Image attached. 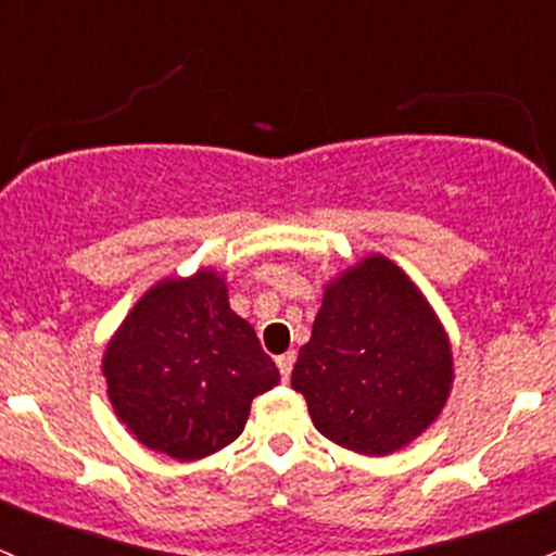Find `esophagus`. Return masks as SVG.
Masks as SVG:
<instances>
[{
    "mask_svg": "<svg viewBox=\"0 0 556 556\" xmlns=\"http://www.w3.org/2000/svg\"><path fill=\"white\" fill-rule=\"evenodd\" d=\"M293 363H295L293 352H288V355H279L277 357V366H279V374H282V382H288V379H290V371H293Z\"/></svg>",
    "mask_w": 556,
    "mask_h": 556,
    "instance_id": "obj_1",
    "label": "esophagus"
}]
</instances>
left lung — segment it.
Masks as SVG:
<instances>
[{
    "label": "left lung",
    "mask_w": 556,
    "mask_h": 556,
    "mask_svg": "<svg viewBox=\"0 0 556 556\" xmlns=\"http://www.w3.org/2000/svg\"><path fill=\"white\" fill-rule=\"evenodd\" d=\"M452 379L439 314L401 266L368 255L325 285L290 382L325 439L384 457L439 419Z\"/></svg>",
    "instance_id": "8db88e82"
}]
</instances>
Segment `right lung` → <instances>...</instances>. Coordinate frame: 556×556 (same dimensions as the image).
<instances>
[{"mask_svg":"<svg viewBox=\"0 0 556 556\" xmlns=\"http://www.w3.org/2000/svg\"><path fill=\"white\" fill-rule=\"evenodd\" d=\"M102 374L128 433L179 463L237 441L252 397L279 382L252 325L228 304L226 279L212 268L153 285L106 344Z\"/></svg>","mask_w":556,"mask_h":556,"instance_id":"obj_1","label":"right lung"}]
</instances>
